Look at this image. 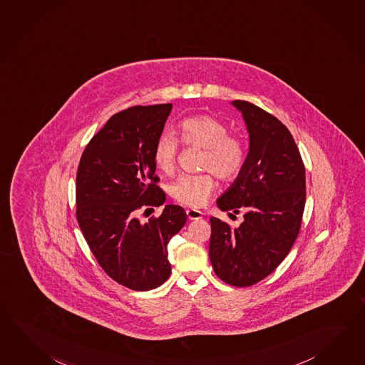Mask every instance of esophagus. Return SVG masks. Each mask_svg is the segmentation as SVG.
<instances>
[{"mask_svg":"<svg viewBox=\"0 0 365 365\" xmlns=\"http://www.w3.org/2000/svg\"><path fill=\"white\" fill-rule=\"evenodd\" d=\"M187 215L189 220H200L202 218V212L195 209H187Z\"/></svg>","mask_w":365,"mask_h":365,"instance_id":"1","label":"esophagus"}]
</instances>
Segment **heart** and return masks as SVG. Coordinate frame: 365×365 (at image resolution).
Listing matches in <instances>:
<instances>
[{
  "label": "heart",
  "instance_id": "obj_1",
  "mask_svg": "<svg viewBox=\"0 0 365 365\" xmlns=\"http://www.w3.org/2000/svg\"><path fill=\"white\" fill-rule=\"evenodd\" d=\"M178 139L187 148H202L200 175H182L170 187V195L178 204L200 207L215 189V178L232 181L240 175L247 160V143L243 136L229 133L220 119L198 114L182 119L178 126ZM178 140L170 134L158 138L153 160L165 175L178 167Z\"/></svg>",
  "mask_w": 365,
  "mask_h": 365
}]
</instances>
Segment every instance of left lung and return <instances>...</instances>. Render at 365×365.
<instances>
[{
    "mask_svg": "<svg viewBox=\"0 0 365 365\" xmlns=\"http://www.w3.org/2000/svg\"><path fill=\"white\" fill-rule=\"evenodd\" d=\"M232 103L246 120L250 153L217 205L223 212H245V220L232 229L212 217L209 256L220 280L242 288L271 274L294 245L305 209V165L281 120L251 102Z\"/></svg>",
    "mask_w": 365,
    "mask_h": 365,
    "instance_id": "obj_1",
    "label": "left lung"
}]
</instances>
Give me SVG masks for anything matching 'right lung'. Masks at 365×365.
<instances>
[{
  "mask_svg": "<svg viewBox=\"0 0 365 365\" xmlns=\"http://www.w3.org/2000/svg\"><path fill=\"white\" fill-rule=\"evenodd\" d=\"M172 103L114 114L85 147L76 175V218L105 273L133 290L160 287L170 274L168 242L187 222L178 205L159 217H138L165 202L153 147ZM145 214V213H143Z\"/></svg>",
  "mask_w": 365,
  "mask_h": 365,
  "instance_id": "1",
  "label": "right lung"
}]
</instances>
